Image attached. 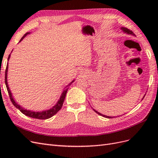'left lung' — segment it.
<instances>
[{
    "mask_svg": "<svg viewBox=\"0 0 158 158\" xmlns=\"http://www.w3.org/2000/svg\"><path fill=\"white\" fill-rule=\"evenodd\" d=\"M121 29L125 32V33H128V34H131V35H135V33H133V31H132L131 30H130L129 29H128V28H127V27H121ZM145 95H144V98L145 97ZM144 98H142V99H144ZM94 111H95V113H97L98 114H99V115H101V116H102V117H106V118H113V117H109V116H106V115H104V114H101L100 113H99V112H98L97 111H95V109H94Z\"/></svg>",
    "mask_w": 158,
    "mask_h": 158,
    "instance_id": "obj_1",
    "label": "left lung"
}]
</instances>
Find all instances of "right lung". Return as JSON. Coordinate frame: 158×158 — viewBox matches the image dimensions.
Wrapping results in <instances>:
<instances>
[{
    "label": "right lung",
    "instance_id": "add662e5",
    "mask_svg": "<svg viewBox=\"0 0 158 158\" xmlns=\"http://www.w3.org/2000/svg\"><path fill=\"white\" fill-rule=\"evenodd\" d=\"M30 32H27L26 33V34L23 35L22 39L20 40V41H21L23 38H24L27 34H29ZM10 55L8 56V60H9V59H10ZM8 65L7 64L6 66V70H5V84H6V88H7V90H8V94H9V97H10V99L11 100L12 103H13V105L14 106H15L17 109H18L20 111L23 113L25 115L29 117H31V118H38V119H47V118H49L51 117H52L53 115H55V114L58 112L59 110L61 109L62 106H63V104L64 103V99H65V97H66V92H67L68 91V86H70V85L72 84V83H73L74 80H73V82H71L68 85H66L67 88L64 89V91L63 92V93H62L61 95H60V98L59 99V100L58 102H57L56 104L55 105V106L52 107L51 109H49V110H46V111H30V110H27L24 108H23L22 107H21L20 105H18L15 101H14V99L12 97V93L10 92V89H9V87H8V82H7V73H8Z\"/></svg>",
    "mask_w": 158,
    "mask_h": 158
}]
</instances>
